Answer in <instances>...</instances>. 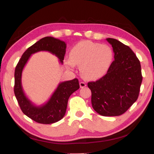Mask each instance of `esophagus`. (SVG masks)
I'll return each instance as SVG.
<instances>
[{"instance_id":"esophagus-1","label":"esophagus","mask_w":154,"mask_h":154,"mask_svg":"<svg viewBox=\"0 0 154 154\" xmlns=\"http://www.w3.org/2000/svg\"><path fill=\"white\" fill-rule=\"evenodd\" d=\"M86 83H85V82H80V88H84V87H86Z\"/></svg>"}]
</instances>
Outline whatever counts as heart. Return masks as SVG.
Listing matches in <instances>:
<instances>
[{
    "instance_id": "obj_1",
    "label": "heart",
    "mask_w": 154,
    "mask_h": 154,
    "mask_svg": "<svg viewBox=\"0 0 154 154\" xmlns=\"http://www.w3.org/2000/svg\"><path fill=\"white\" fill-rule=\"evenodd\" d=\"M112 59L113 53L109 46L86 40L74 46L66 63L70 68H73L74 65L80 66L85 79L96 80L106 74Z\"/></svg>"
}]
</instances>
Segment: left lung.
Here are the masks:
<instances>
[{
	"label": "left lung",
	"instance_id": "8db88e82",
	"mask_svg": "<svg viewBox=\"0 0 154 154\" xmlns=\"http://www.w3.org/2000/svg\"><path fill=\"white\" fill-rule=\"evenodd\" d=\"M106 40L112 47L114 60L105 76L87 85L96 112L103 116H118L137 100L143 80L141 64L128 46L114 38Z\"/></svg>",
	"mask_w": 154,
	"mask_h": 154
}]
</instances>
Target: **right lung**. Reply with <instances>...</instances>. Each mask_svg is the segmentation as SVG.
<instances>
[{"instance_id": "add662e5", "label": "right lung", "mask_w": 154, "mask_h": 154, "mask_svg": "<svg viewBox=\"0 0 154 154\" xmlns=\"http://www.w3.org/2000/svg\"><path fill=\"white\" fill-rule=\"evenodd\" d=\"M66 44L54 37L46 36L36 42L23 53L15 71L14 92L22 111L27 117L42 124H51L62 119L66 114L69 97L80 88L77 78L59 83L57 89L47 103L36 106L28 99L23 91L22 73L31 55L39 51H49L58 58L63 63Z\"/></svg>"}]
</instances>
